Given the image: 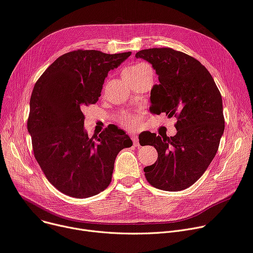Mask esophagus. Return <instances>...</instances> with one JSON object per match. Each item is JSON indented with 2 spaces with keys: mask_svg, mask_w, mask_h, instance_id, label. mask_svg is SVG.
<instances>
[{
  "mask_svg": "<svg viewBox=\"0 0 253 253\" xmlns=\"http://www.w3.org/2000/svg\"><path fill=\"white\" fill-rule=\"evenodd\" d=\"M130 135H131V138H132V141H133V145H135V146H139L138 138H137L135 135H133V134H130Z\"/></svg>",
  "mask_w": 253,
  "mask_h": 253,
  "instance_id": "obj_1",
  "label": "esophagus"
}]
</instances>
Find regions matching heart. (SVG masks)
Returning <instances> with one entry per match:
<instances>
[{
  "mask_svg": "<svg viewBox=\"0 0 253 253\" xmlns=\"http://www.w3.org/2000/svg\"><path fill=\"white\" fill-rule=\"evenodd\" d=\"M146 69H150L149 67L145 64H136L134 66L128 67L123 72V76L124 78H133L137 75H139L142 71L146 70ZM140 122V116L139 115H125L122 117L121 119V125L126 128V129H133L134 127H136Z\"/></svg>",
  "mask_w": 253,
  "mask_h": 253,
  "instance_id": "b5f03b06",
  "label": "heart"
}]
</instances>
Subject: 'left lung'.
<instances>
[{
    "instance_id": "8db88e82",
    "label": "left lung",
    "mask_w": 253,
    "mask_h": 253,
    "mask_svg": "<svg viewBox=\"0 0 253 253\" xmlns=\"http://www.w3.org/2000/svg\"><path fill=\"white\" fill-rule=\"evenodd\" d=\"M136 58L153 65L159 84L150 90V112L177 117L176 135L139 137L155 146L157 162L145 167L146 180L165 191L190 187L213 160L225 129L223 100L206 67L170 47L142 49Z\"/></svg>"
}]
</instances>
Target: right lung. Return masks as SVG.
<instances>
[{
    "label": "right lung",
    "mask_w": 253,
    "mask_h": 253,
    "mask_svg": "<svg viewBox=\"0 0 253 253\" xmlns=\"http://www.w3.org/2000/svg\"><path fill=\"white\" fill-rule=\"evenodd\" d=\"M130 55L73 50L49 65L33 87L27 121L33 153L49 183L66 195L87 198L104 191L117 155L132 146L117 126L89 138L83 115L98 100L109 71Z\"/></svg>",
    "instance_id": "add662e5"
}]
</instances>
